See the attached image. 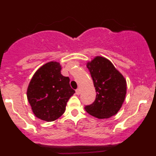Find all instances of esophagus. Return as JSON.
Returning a JSON list of instances; mask_svg holds the SVG:
<instances>
[{
	"instance_id": "1",
	"label": "esophagus",
	"mask_w": 156,
	"mask_h": 156,
	"mask_svg": "<svg viewBox=\"0 0 156 156\" xmlns=\"http://www.w3.org/2000/svg\"><path fill=\"white\" fill-rule=\"evenodd\" d=\"M76 94H80V88H78V89L76 90Z\"/></svg>"
}]
</instances>
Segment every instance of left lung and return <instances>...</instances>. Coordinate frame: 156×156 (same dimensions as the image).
<instances>
[{
  "label": "left lung",
  "instance_id": "1",
  "mask_svg": "<svg viewBox=\"0 0 156 156\" xmlns=\"http://www.w3.org/2000/svg\"><path fill=\"white\" fill-rule=\"evenodd\" d=\"M87 67L90 71L97 94L91 105L85 106L86 111L98 119L115 115L125 100V78L105 58L97 56L87 63Z\"/></svg>",
  "mask_w": 156,
  "mask_h": 156
}]
</instances>
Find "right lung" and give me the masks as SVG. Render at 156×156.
<instances>
[{"label": "right lung", "mask_w": 156, "mask_h": 156, "mask_svg": "<svg viewBox=\"0 0 156 156\" xmlns=\"http://www.w3.org/2000/svg\"><path fill=\"white\" fill-rule=\"evenodd\" d=\"M57 62L42 66L34 73L27 89V98L34 115L42 120L54 121L64 113L67 101L75 90L69 78L61 74Z\"/></svg>", "instance_id": "add662e5"}]
</instances>
